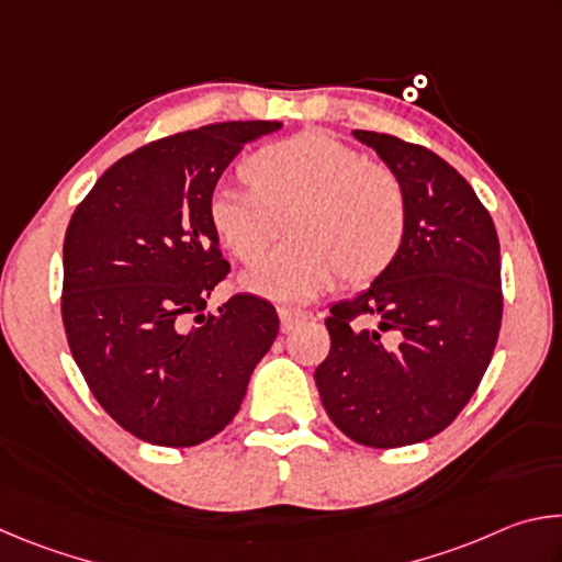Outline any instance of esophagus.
I'll list each match as a JSON object with an SVG mask.
<instances>
[{
	"instance_id": "esophagus-1",
	"label": "esophagus",
	"mask_w": 562,
	"mask_h": 562,
	"mask_svg": "<svg viewBox=\"0 0 562 562\" xmlns=\"http://www.w3.org/2000/svg\"><path fill=\"white\" fill-rule=\"evenodd\" d=\"M278 315H280L282 331H292L294 327H300L302 322H307V319H310L307 312L294 310V307H288V304H282V307H278Z\"/></svg>"
}]
</instances>
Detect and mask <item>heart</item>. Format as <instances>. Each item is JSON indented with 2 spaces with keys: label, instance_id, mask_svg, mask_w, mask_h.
Listing matches in <instances>:
<instances>
[{
  "label": "heart",
  "instance_id": "obj_1",
  "mask_svg": "<svg viewBox=\"0 0 562 562\" xmlns=\"http://www.w3.org/2000/svg\"><path fill=\"white\" fill-rule=\"evenodd\" d=\"M246 190H217L207 203L213 233L237 262H258L288 223L292 243L245 278L272 300H307L337 272L369 284L392 268L408 233L402 180L369 164L355 146L325 131H302L247 156Z\"/></svg>",
  "mask_w": 562,
  "mask_h": 562
}]
</instances>
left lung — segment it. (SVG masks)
Instances as JSON below:
<instances>
[{
  "label": "left lung",
  "instance_id": "1",
  "mask_svg": "<svg viewBox=\"0 0 562 562\" xmlns=\"http://www.w3.org/2000/svg\"><path fill=\"white\" fill-rule=\"evenodd\" d=\"M355 136L402 180L408 233L372 288L329 310L315 382L341 434L398 449L441 434L486 374L503 317L501 247L469 180L441 156L389 133Z\"/></svg>",
  "mask_w": 562,
  "mask_h": 562
}]
</instances>
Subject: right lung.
Instances as JSON below:
<instances>
[{
  "label": "right lung",
  "mask_w": 562,
  "mask_h": 562,
  "mask_svg": "<svg viewBox=\"0 0 562 562\" xmlns=\"http://www.w3.org/2000/svg\"><path fill=\"white\" fill-rule=\"evenodd\" d=\"M280 121L173 133L116 160L64 237L61 319L91 394L140 441L186 449L221 434L278 337L268 300L207 297L231 265L207 221L217 178Z\"/></svg>",
  "instance_id": "1"
}]
</instances>
